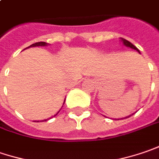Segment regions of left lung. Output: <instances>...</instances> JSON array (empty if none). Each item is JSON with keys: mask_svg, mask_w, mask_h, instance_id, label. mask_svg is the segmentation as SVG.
<instances>
[{"mask_svg": "<svg viewBox=\"0 0 159 159\" xmlns=\"http://www.w3.org/2000/svg\"><path fill=\"white\" fill-rule=\"evenodd\" d=\"M121 41L123 42V43L125 45L126 47H130V48L134 49V50L137 51V52L140 53V51H139V50H138V49H137V48H136V47H135L134 45L133 44V43H130L129 41H127V40H125V39H124V38H121ZM133 115H134V114H133ZM132 116V115H130L129 116ZM129 116H126V117H129ZM121 119H123V118H121Z\"/></svg>", "mask_w": 159, "mask_h": 159, "instance_id": "left-lung-1", "label": "left lung"}]
</instances>
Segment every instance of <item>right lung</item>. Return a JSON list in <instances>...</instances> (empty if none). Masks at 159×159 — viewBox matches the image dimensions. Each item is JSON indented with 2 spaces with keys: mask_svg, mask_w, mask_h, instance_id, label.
<instances>
[{
  "mask_svg": "<svg viewBox=\"0 0 159 159\" xmlns=\"http://www.w3.org/2000/svg\"><path fill=\"white\" fill-rule=\"evenodd\" d=\"M49 44V43H44V42H39V43H33L32 45H30L29 47H27V48H30V47H36V46H47V45ZM26 49V48H25ZM64 103H65V100H64ZM59 111H60V109H59ZM59 111H58V113H59ZM58 113L56 115H58ZM56 115H54V116H56ZM43 121H47V120H43ZM39 122V121H38Z\"/></svg>",
  "mask_w": 159,
  "mask_h": 159,
  "instance_id": "1",
  "label": "right lung"
}]
</instances>
